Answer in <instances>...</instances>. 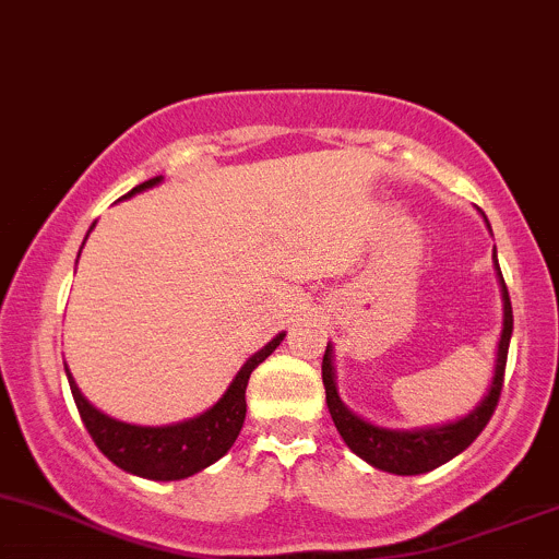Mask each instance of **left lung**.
<instances>
[{
	"label": "left lung",
	"mask_w": 559,
	"mask_h": 559,
	"mask_svg": "<svg viewBox=\"0 0 559 559\" xmlns=\"http://www.w3.org/2000/svg\"><path fill=\"white\" fill-rule=\"evenodd\" d=\"M496 274H498V282H501L503 330H501V341H498V352H496L493 381H490V389L488 394H485V400L474 407L469 416L459 418V421L429 426V429L397 431V429H383V426L368 424L365 418L354 416L349 407L341 402L338 389H335L333 349H330L328 344L325 357H322V383H325L328 411L330 416H333L335 429H338V435L344 437L346 445H349L359 459L368 461L370 466H376V469L381 472L402 474V477H405V474L431 472L437 469V466L448 464V461L455 459L459 453H464V450L477 440L479 431L488 426L490 416H493L498 405V397H501L509 338H512V301H509L507 282H503L498 261H496Z\"/></svg>",
	"instance_id": "left-lung-1"
}]
</instances>
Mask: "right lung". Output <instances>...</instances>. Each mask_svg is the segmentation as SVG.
Wrapping results in <instances>:
<instances>
[{"instance_id": "obj_1", "label": "right lung", "mask_w": 559, "mask_h": 559, "mask_svg": "<svg viewBox=\"0 0 559 559\" xmlns=\"http://www.w3.org/2000/svg\"><path fill=\"white\" fill-rule=\"evenodd\" d=\"M159 181L162 176L152 178V181H143L133 191H128L124 200L138 194V191L152 189ZM282 338H285V333L274 335L263 349H258L239 368V373L234 376L224 397L215 402L210 411L200 413L197 418H189V421L170 426H135L117 421V418L106 416L98 407L90 405L85 394L76 386L74 378H71L69 368H66V376H69V386L71 394H74L82 424H85V429L90 431V437H93L100 453L111 464H117L119 469L138 474V477L167 483V479H183L207 469L221 455L229 453V448L234 445V440H237L239 429L245 424V411H248V405H245V389H248L250 373H253L269 354L277 349Z\"/></svg>"}]
</instances>
